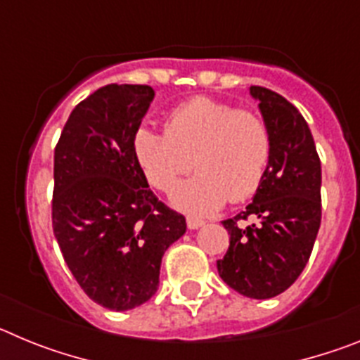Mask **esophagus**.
Returning a JSON list of instances; mask_svg holds the SVG:
<instances>
[{
  "instance_id": "1",
  "label": "esophagus",
  "mask_w": 360,
  "mask_h": 360,
  "mask_svg": "<svg viewBox=\"0 0 360 360\" xmlns=\"http://www.w3.org/2000/svg\"><path fill=\"white\" fill-rule=\"evenodd\" d=\"M203 224H205L203 219L193 218V216H187V227H189L191 231H195V229H200Z\"/></svg>"
}]
</instances>
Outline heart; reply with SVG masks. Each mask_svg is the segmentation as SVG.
Segmentation results:
<instances>
[{
	"label": "heart",
	"instance_id": "heart-1",
	"mask_svg": "<svg viewBox=\"0 0 360 360\" xmlns=\"http://www.w3.org/2000/svg\"><path fill=\"white\" fill-rule=\"evenodd\" d=\"M133 153L158 191L173 189L195 164L200 173L178 186L171 200L182 211L209 214L227 200L256 195L272 157V136L254 111L196 97L167 113L164 131L139 129Z\"/></svg>",
	"mask_w": 360,
	"mask_h": 360
}]
</instances>
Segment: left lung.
Here are the masks:
<instances>
[{"mask_svg": "<svg viewBox=\"0 0 360 360\" xmlns=\"http://www.w3.org/2000/svg\"><path fill=\"white\" fill-rule=\"evenodd\" d=\"M272 136V157L252 203L224 219L231 245L218 274L240 294L270 299L303 272L321 225V160L307 120L285 97L250 86ZM250 215L249 228L237 221Z\"/></svg>", "mask_w": 360, "mask_h": 360, "instance_id": "obj_1", "label": "left lung"}]
</instances>
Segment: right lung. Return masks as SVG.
<instances>
[{"mask_svg":"<svg viewBox=\"0 0 360 360\" xmlns=\"http://www.w3.org/2000/svg\"><path fill=\"white\" fill-rule=\"evenodd\" d=\"M153 97L146 84L98 88L73 108L53 153L57 243L86 295L117 311L155 295L162 256L187 229L153 195L133 153Z\"/></svg>","mask_w":360,"mask_h":360,"instance_id":"add662e5","label":"right lung"}]
</instances>
